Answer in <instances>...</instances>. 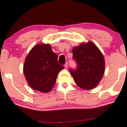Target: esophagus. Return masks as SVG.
Returning <instances> with one entry per match:
<instances>
[{
	"mask_svg": "<svg viewBox=\"0 0 127 127\" xmlns=\"http://www.w3.org/2000/svg\"><path fill=\"white\" fill-rule=\"evenodd\" d=\"M64 67H65V68H67V67H68L67 62L66 63V64H64Z\"/></svg>",
	"mask_w": 127,
	"mask_h": 127,
	"instance_id": "esophagus-1",
	"label": "esophagus"
}]
</instances>
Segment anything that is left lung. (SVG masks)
Masks as SVG:
<instances>
[{"label": "left lung", "mask_w": 127, "mask_h": 127, "mask_svg": "<svg viewBox=\"0 0 127 127\" xmlns=\"http://www.w3.org/2000/svg\"><path fill=\"white\" fill-rule=\"evenodd\" d=\"M72 51L78 64L76 70H70L75 83L84 90L94 89L105 72V60L102 52L92 41L81 43Z\"/></svg>", "instance_id": "obj_1"}]
</instances>
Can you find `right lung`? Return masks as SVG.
Instances as JSON below:
<instances>
[{"label":"right lung","instance_id":"obj_1","mask_svg":"<svg viewBox=\"0 0 127 127\" xmlns=\"http://www.w3.org/2000/svg\"><path fill=\"white\" fill-rule=\"evenodd\" d=\"M57 58L49 44H36L31 49L25 58L23 73L32 89L43 93L52 90L58 73L64 68Z\"/></svg>","mask_w":127,"mask_h":127}]
</instances>
